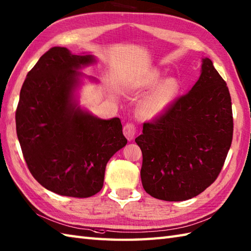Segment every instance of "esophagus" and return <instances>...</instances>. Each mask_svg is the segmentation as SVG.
Wrapping results in <instances>:
<instances>
[{"instance_id": "obj_1", "label": "esophagus", "mask_w": 251, "mask_h": 251, "mask_svg": "<svg viewBox=\"0 0 251 251\" xmlns=\"http://www.w3.org/2000/svg\"><path fill=\"white\" fill-rule=\"evenodd\" d=\"M123 132H124V136L128 140H129V141L130 140H132L137 132V127H136L135 123H131V122H128V123H126L123 128Z\"/></svg>"}]
</instances>
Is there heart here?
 <instances>
[{
  "instance_id": "heart-1",
  "label": "heart",
  "mask_w": 251,
  "mask_h": 251,
  "mask_svg": "<svg viewBox=\"0 0 251 251\" xmlns=\"http://www.w3.org/2000/svg\"><path fill=\"white\" fill-rule=\"evenodd\" d=\"M160 74L151 73L144 80L145 86H152L158 82ZM179 92V83L176 79L169 78L157 85L140 104V113L147 119H152L161 114L174 101Z\"/></svg>"
}]
</instances>
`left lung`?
Segmentation results:
<instances>
[{"instance_id": "obj_1", "label": "left lung", "mask_w": 251, "mask_h": 251, "mask_svg": "<svg viewBox=\"0 0 251 251\" xmlns=\"http://www.w3.org/2000/svg\"><path fill=\"white\" fill-rule=\"evenodd\" d=\"M233 137L231 96L209 59L189 93L152 122L136 143L142 151L141 180L156 199L184 201L209 187L225 165Z\"/></svg>"}]
</instances>
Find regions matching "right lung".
<instances>
[{"instance_id": "obj_1", "label": "right lung", "mask_w": 251, "mask_h": 251, "mask_svg": "<svg viewBox=\"0 0 251 251\" xmlns=\"http://www.w3.org/2000/svg\"><path fill=\"white\" fill-rule=\"evenodd\" d=\"M94 62L53 47L27 73L16 110L17 136L33 177L57 195L100 191L109 159L125 147L121 120H99L75 108L77 69Z\"/></svg>"}]
</instances>
